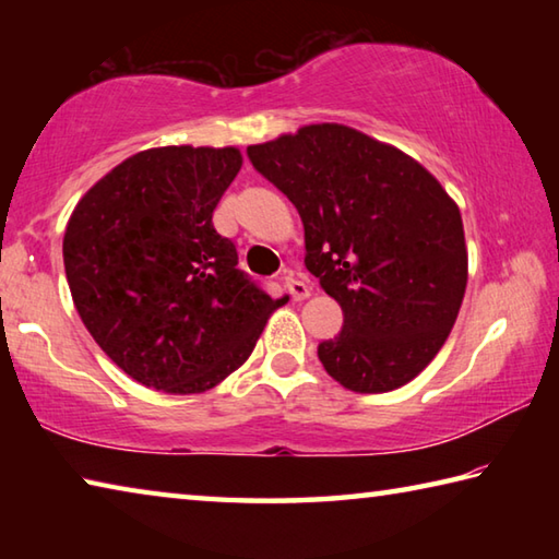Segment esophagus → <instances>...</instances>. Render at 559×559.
<instances>
[{
  "instance_id": "obj_1",
  "label": "esophagus",
  "mask_w": 559,
  "mask_h": 559,
  "mask_svg": "<svg viewBox=\"0 0 559 559\" xmlns=\"http://www.w3.org/2000/svg\"><path fill=\"white\" fill-rule=\"evenodd\" d=\"M283 281H286V288H288L293 300H306V298H310V293H313L310 283L302 276H298V273H293V271H288L286 278H283Z\"/></svg>"
}]
</instances>
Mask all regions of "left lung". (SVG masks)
<instances>
[{"label":"left lung","mask_w":559,"mask_h":559,"mask_svg":"<svg viewBox=\"0 0 559 559\" xmlns=\"http://www.w3.org/2000/svg\"><path fill=\"white\" fill-rule=\"evenodd\" d=\"M306 229V269L343 308L318 345L325 372L359 394L412 382L447 343L468 281L456 202L427 167L337 122L251 145Z\"/></svg>","instance_id":"left-lung-1"}]
</instances>
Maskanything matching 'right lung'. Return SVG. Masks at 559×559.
Returning a JSON list of instances; mask_svg holds the SVG:
<instances>
[{
    "mask_svg": "<svg viewBox=\"0 0 559 559\" xmlns=\"http://www.w3.org/2000/svg\"><path fill=\"white\" fill-rule=\"evenodd\" d=\"M241 163L239 147L143 150L98 179L66 224L73 306L140 384L212 390L249 359L283 302L236 269V246L212 224Z\"/></svg>",
    "mask_w": 559,
    "mask_h": 559,
    "instance_id": "obj_1",
    "label": "right lung"
}]
</instances>
